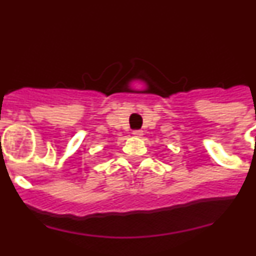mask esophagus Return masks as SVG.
Returning a JSON list of instances; mask_svg holds the SVG:
<instances>
[{"label": "esophagus", "instance_id": "34e87169", "mask_svg": "<svg viewBox=\"0 0 256 256\" xmlns=\"http://www.w3.org/2000/svg\"><path fill=\"white\" fill-rule=\"evenodd\" d=\"M132 134H133L136 138H142V136H143V130H133Z\"/></svg>", "mask_w": 256, "mask_h": 256}]
</instances>
